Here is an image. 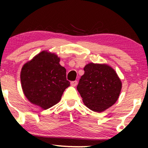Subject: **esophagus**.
I'll return each instance as SVG.
<instances>
[{
	"label": "esophagus",
	"instance_id": "1",
	"mask_svg": "<svg viewBox=\"0 0 148 148\" xmlns=\"http://www.w3.org/2000/svg\"><path fill=\"white\" fill-rule=\"evenodd\" d=\"M71 86L73 87H75L77 86V81H73V82H71Z\"/></svg>",
	"mask_w": 148,
	"mask_h": 148
}]
</instances>
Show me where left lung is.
Masks as SVG:
<instances>
[{
  "label": "left lung",
  "instance_id": "1",
  "mask_svg": "<svg viewBox=\"0 0 148 148\" xmlns=\"http://www.w3.org/2000/svg\"><path fill=\"white\" fill-rule=\"evenodd\" d=\"M84 69L77 91L88 108L96 112H103L119 99L122 82L114 69L107 64L90 62Z\"/></svg>",
  "mask_w": 148,
  "mask_h": 148
}]
</instances>
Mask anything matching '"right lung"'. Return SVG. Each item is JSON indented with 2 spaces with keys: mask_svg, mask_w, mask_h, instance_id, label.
<instances>
[{
  "mask_svg": "<svg viewBox=\"0 0 148 148\" xmlns=\"http://www.w3.org/2000/svg\"><path fill=\"white\" fill-rule=\"evenodd\" d=\"M59 62L56 54L43 50L21 69L20 78L24 95L32 104L44 110L57 104L70 86L65 68Z\"/></svg>",
  "mask_w": 148,
  "mask_h": 148,
  "instance_id": "add662e5",
  "label": "right lung"
}]
</instances>
